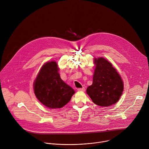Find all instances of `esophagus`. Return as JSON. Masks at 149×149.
Returning a JSON list of instances; mask_svg holds the SVG:
<instances>
[{"mask_svg":"<svg viewBox=\"0 0 149 149\" xmlns=\"http://www.w3.org/2000/svg\"><path fill=\"white\" fill-rule=\"evenodd\" d=\"M77 90L78 91H84L85 90H86V89H85L84 87H82V88H78Z\"/></svg>","mask_w":149,"mask_h":149,"instance_id":"obj_1","label":"esophagus"}]
</instances>
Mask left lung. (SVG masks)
Listing matches in <instances>:
<instances>
[{
  "mask_svg": "<svg viewBox=\"0 0 149 149\" xmlns=\"http://www.w3.org/2000/svg\"><path fill=\"white\" fill-rule=\"evenodd\" d=\"M95 68L91 86L87 93L93 102L101 107H109L120 99L124 90L123 80L111 63L100 57L94 59Z\"/></svg>",
  "mask_w": 149,
  "mask_h": 149,
  "instance_id": "8db88e82",
  "label": "left lung"
}]
</instances>
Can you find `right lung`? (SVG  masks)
<instances>
[{
	"mask_svg": "<svg viewBox=\"0 0 149 149\" xmlns=\"http://www.w3.org/2000/svg\"><path fill=\"white\" fill-rule=\"evenodd\" d=\"M59 70L55 61L45 63L33 82L36 98L51 109L62 108L75 93V91L61 78Z\"/></svg>",
	"mask_w": 149,
	"mask_h": 149,
	"instance_id": "obj_1",
	"label": "right lung"
}]
</instances>
